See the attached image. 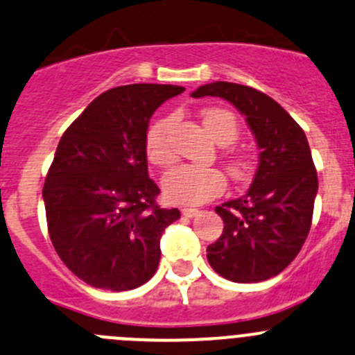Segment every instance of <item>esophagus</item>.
Listing matches in <instances>:
<instances>
[{"label":"esophagus","mask_w":355,"mask_h":355,"mask_svg":"<svg viewBox=\"0 0 355 355\" xmlns=\"http://www.w3.org/2000/svg\"><path fill=\"white\" fill-rule=\"evenodd\" d=\"M198 212H200V211H198V209H193V207H183V209H181V214L187 216V218H195Z\"/></svg>","instance_id":"34e87169"}]
</instances>
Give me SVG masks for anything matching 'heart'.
<instances>
[{
    "label": "heart",
    "mask_w": 355,
    "mask_h": 355,
    "mask_svg": "<svg viewBox=\"0 0 355 355\" xmlns=\"http://www.w3.org/2000/svg\"><path fill=\"white\" fill-rule=\"evenodd\" d=\"M202 123L218 144H232L237 139L239 127L234 114L219 107H209L202 114ZM171 118H160L148 127L144 150L148 160L157 167H168L175 162V153L168 141ZM232 180L245 181L251 174L252 160L245 153H232L226 160ZM226 188L225 174L216 167L181 165L168 172L164 180V193L172 204L200 205L221 195Z\"/></svg>",
    "instance_id": "1"
}]
</instances>
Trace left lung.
Instances as JSON below:
<instances>
[{
	"label": "left lung",
	"instance_id": "8db88e82",
	"mask_svg": "<svg viewBox=\"0 0 355 355\" xmlns=\"http://www.w3.org/2000/svg\"><path fill=\"white\" fill-rule=\"evenodd\" d=\"M193 97H221L245 116L259 148L252 184L241 198L216 207L225 228L207 248V261L232 282H261L296 258L310 232L317 172L303 129L266 94L214 82Z\"/></svg>",
	"mask_w": 355,
	"mask_h": 355
}]
</instances>
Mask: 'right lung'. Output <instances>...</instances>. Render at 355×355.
<instances>
[{"mask_svg": "<svg viewBox=\"0 0 355 355\" xmlns=\"http://www.w3.org/2000/svg\"><path fill=\"white\" fill-rule=\"evenodd\" d=\"M183 87L134 83L101 94L62 134L43 187L50 241L92 288L129 291L160 261V237L181 214L157 204L148 123Z\"/></svg>", "mask_w": 355, "mask_h": 355, "instance_id": "obj_1", "label": "right lung"}]
</instances>
